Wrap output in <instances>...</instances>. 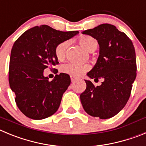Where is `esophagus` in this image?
Here are the masks:
<instances>
[{"instance_id":"34e87169","label":"esophagus","mask_w":146,"mask_h":146,"mask_svg":"<svg viewBox=\"0 0 146 146\" xmlns=\"http://www.w3.org/2000/svg\"><path fill=\"white\" fill-rule=\"evenodd\" d=\"M70 79H71L72 82H73V81H75L76 80H77V78H76V77H74V76H70Z\"/></svg>"}]
</instances>
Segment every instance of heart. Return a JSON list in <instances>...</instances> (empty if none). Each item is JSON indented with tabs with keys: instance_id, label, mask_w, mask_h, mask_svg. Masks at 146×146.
Returning <instances> with one entry per match:
<instances>
[{
	"instance_id": "1",
	"label": "heart",
	"mask_w": 146,
	"mask_h": 146,
	"mask_svg": "<svg viewBox=\"0 0 146 146\" xmlns=\"http://www.w3.org/2000/svg\"><path fill=\"white\" fill-rule=\"evenodd\" d=\"M78 42L80 45L89 52H94L98 48V41L91 36H87V35L81 36L78 39ZM67 46H68L67 42L63 41L60 43L55 47V56L59 60H63L65 57ZM88 70H89V65L86 64L76 63L73 62H67L62 67V71L63 73L74 76H81Z\"/></svg>"
}]
</instances>
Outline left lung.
<instances>
[{"mask_svg":"<svg viewBox=\"0 0 146 146\" xmlns=\"http://www.w3.org/2000/svg\"><path fill=\"white\" fill-rule=\"evenodd\" d=\"M82 33L95 38L100 46L97 63L87 76L103 81L94 86L85 80L86 88L80 95L81 104L89 115L109 119L124 108L130 96L137 75L135 47L127 35L113 25H100Z\"/></svg>","mask_w":146,"mask_h":146,"instance_id":"8db88e82","label":"left lung"}]
</instances>
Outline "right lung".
I'll use <instances>...</instances> for the list:
<instances>
[{
  "instance_id": "1",
  "label": "right lung",
  "mask_w": 146,
  "mask_h": 146,
  "mask_svg": "<svg viewBox=\"0 0 146 146\" xmlns=\"http://www.w3.org/2000/svg\"><path fill=\"white\" fill-rule=\"evenodd\" d=\"M78 33L43 25L27 30L14 42L9 62V85L15 93L17 106L27 117L44 119L58 110L62 94L70 84V76L61 73L49 81L44 71L59 63L55 47Z\"/></svg>"
}]
</instances>
